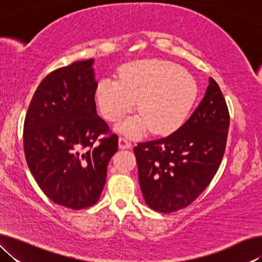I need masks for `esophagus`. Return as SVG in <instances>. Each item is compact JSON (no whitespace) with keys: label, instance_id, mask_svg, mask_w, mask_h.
<instances>
[{"label":"esophagus","instance_id":"1","mask_svg":"<svg viewBox=\"0 0 262 262\" xmlns=\"http://www.w3.org/2000/svg\"><path fill=\"white\" fill-rule=\"evenodd\" d=\"M132 147V142L129 139H127L125 136H120L119 137V148L121 149H128Z\"/></svg>","mask_w":262,"mask_h":262}]
</instances>
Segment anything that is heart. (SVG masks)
Here are the masks:
<instances>
[{
    "mask_svg": "<svg viewBox=\"0 0 262 262\" xmlns=\"http://www.w3.org/2000/svg\"><path fill=\"white\" fill-rule=\"evenodd\" d=\"M119 79H101L96 100L108 121H119L135 108L141 114L118 129L139 135L150 127L156 134L179 128L196 99V83L180 66L162 60H141L122 67Z\"/></svg>",
    "mask_w": 262,
    "mask_h": 262,
    "instance_id": "1",
    "label": "heart"
}]
</instances>
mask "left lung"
Here are the masks:
<instances>
[{"label": "left lung", "mask_w": 262, "mask_h": 262, "mask_svg": "<svg viewBox=\"0 0 262 262\" xmlns=\"http://www.w3.org/2000/svg\"><path fill=\"white\" fill-rule=\"evenodd\" d=\"M229 125L227 101L210 78L205 97L183 126L166 137L137 143L140 187L151 209L168 214L196 200L219 170Z\"/></svg>", "instance_id": "left-lung-1"}]
</instances>
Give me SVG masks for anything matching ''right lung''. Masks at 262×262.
<instances>
[{
	"instance_id": "add662e5",
	"label": "right lung",
	"mask_w": 262,
	"mask_h": 262,
	"mask_svg": "<svg viewBox=\"0 0 262 262\" xmlns=\"http://www.w3.org/2000/svg\"><path fill=\"white\" fill-rule=\"evenodd\" d=\"M94 60L77 61L42 79L24 121V154L48 199L79 210L99 200L118 135L97 115Z\"/></svg>"
}]
</instances>
